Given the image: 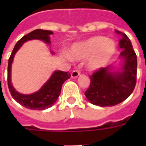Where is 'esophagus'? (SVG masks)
<instances>
[{
    "mask_svg": "<svg viewBox=\"0 0 146 146\" xmlns=\"http://www.w3.org/2000/svg\"><path fill=\"white\" fill-rule=\"evenodd\" d=\"M80 74V73L79 70H73V72L71 73V76H72L73 78H75V77H77V76H79Z\"/></svg>",
    "mask_w": 146,
    "mask_h": 146,
    "instance_id": "esophagus-1",
    "label": "esophagus"
}]
</instances>
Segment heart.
Returning a JSON list of instances; mask_svg holds the SVG:
<instances>
[{
  "instance_id": "heart-1",
  "label": "heart",
  "mask_w": 146,
  "mask_h": 146,
  "mask_svg": "<svg viewBox=\"0 0 146 146\" xmlns=\"http://www.w3.org/2000/svg\"><path fill=\"white\" fill-rule=\"evenodd\" d=\"M116 52V44L114 40L106 36H96L77 44L70 50L73 58L82 59L91 57L88 66L95 70L107 64Z\"/></svg>"
}]
</instances>
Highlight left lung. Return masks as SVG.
I'll return each instance as SVG.
<instances>
[{
    "label": "left lung",
    "instance_id": "left-lung-1",
    "mask_svg": "<svg viewBox=\"0 0 146 146\" xmlns=\"http://www.w3.org/2000/svg\"><path fill=\"white\" fill-rule=\"evenodd\" d=\"M121 38L120 58L123 61L120 72L112 73L111 65L95 70L90 76V86L84 95L89 102L102 107L113 106L123 102L131 95L137 79V55L131 42L124 33L116 30Z\"/></svg>",
    "mask_w": 146,
    "mask_h": 146
}]
</instances>
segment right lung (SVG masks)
<instances>
[{"label": "right lung", "instance_id": "right-lung-1", "mask_svg": "<svg viewBox=\"0 0 146 146\" xmlns=\"http://www.w3.org/2000/svg\"><path fill=\"white\" fill-rule=\"evenodd\" d=\"M52 32L50 30H35L30 32L27 35L23 36L16 43L14 47V49L11 52V54L8 59V86L9 92L11 93L12 98L19 104L23 106L30 110H43L52 106L55 102L57 101L58 96L61 93V88L63 83L69 79L71 75L68 72L64 71H55L51 78L36 93L32 95H23L19 94L14 89L11 83V66L13 58L16 51L20 48L24 42L38 39L43 41L50 44V35L52 34Z\"/></svg>", "mask_w": 146, "mask_h": 146}]
</instances>
